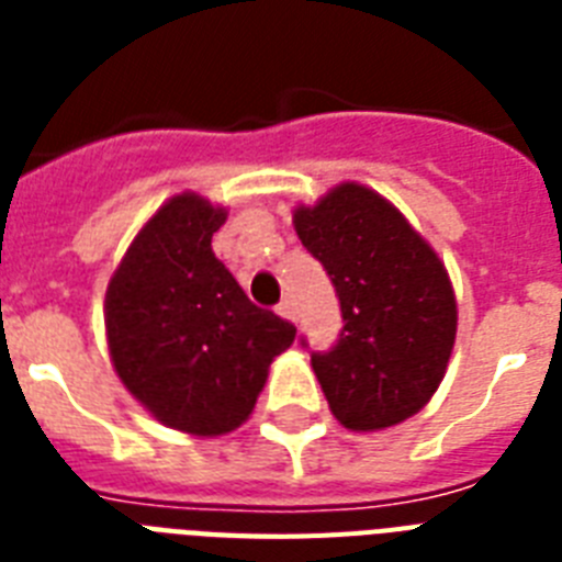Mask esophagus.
Listing matches in <instances>:
<instances>
[{
    "instance_id": "esophagus-1",
    "label": "esophagus",
    "mask_w": 562,
    "mask_h": 562,
    "mask_svg": "<svg viewBox=\"0 0 562 562\" xmlns=\"http://www.w3.org/2000/svg\"><path fill=\"white\" fill-rule=\"evenodd\" d=\"M277 312H280V315L285 317V321H297V312H294V303H291L289 297L282 300L280 306H277Z\"/></svg>"
}]
</instances>
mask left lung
<instances>
[{
  "instance_id": "8db88e82",
  "label": "left lung",
  "mask_w": 562,
  "mask_h": 562,
  "mask_svg": "<svg viewBox=\"0 0 562 562\" xmlns=\"http://www.w3.org/2000/svg\"><path fill=\"white\" fill-rule=\"evenodd\" d=\"M308 254L324 265L344 329L312 368L347 428L373 431L417 414L452 356V282L437 254L391 203L359 183L294 212ZM308 347L306 338H300Z\"/></svg>"
}]
</instances>
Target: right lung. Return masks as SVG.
<instances>
[{
    "label": "right lung",
    "mask_w": 562,
    "mask_h": 562,
    "mask_svg": "<svg viewBox=\"0 0 562 562\" xmlns=\"http://www.w3.org/2000/svg\"><path fill=\"white\" fill-rule=\"evenodd\" d=\"M227 212L178 194L154 215L113 273L108 344L119 379L154 417L189 435L241 426L271 361L297 326L250 303L212 254Z\"/></svg>",
    "instance_id": "1"
}]
</instances>
